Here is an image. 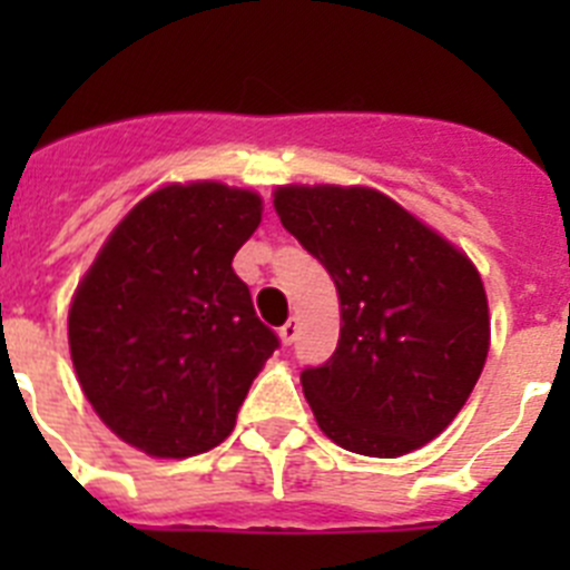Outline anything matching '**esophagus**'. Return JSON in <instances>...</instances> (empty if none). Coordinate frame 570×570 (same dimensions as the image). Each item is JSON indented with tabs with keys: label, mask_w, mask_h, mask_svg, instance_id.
I'll return each mask as SVG.
<instances>
[{
	"label": "esophagus",
	"mask_w": 570,
	"mask_h": 570,
	"mask_svg": "<svg viewBox=\"0 0 570 570\" xmlns=\"http://www.w3.org/2000/svg\"><path fill=\"white\" fill-rule=\"evenodd\" d=\"M296 334H299V322H296V320H288L279 328V336H282V342H285V345H294Z\"/></svg>",
	"instance_id": "esophagus-1"
}]
</instances>
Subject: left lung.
<instances>
[{
  "mask_svg": "<svg viewBox=\"0 0 570 570\" xmlns=\"http://www.w3.org/2000/svg\"><path fill=\"white\" fill-rule=\"evenodd\" d=\"M274 208L340 294V345L302 371L322 434L365 456L411 454L440 436L491 345L480 271L374 188L282 185Z\"/></svg>",
  "mask_w": 570,
  "mask_h": 570,
  "instance_id": "obj_1",
  "label": "left lung"
}]
</instances>
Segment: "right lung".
Masks as SVG:
<instances>
[{"mask_svg":"<svg viewBox=\"0 0 570 570\" xmlns=\"http://www.w3.org/2000/svg\"><path fill=\"white\" fill-rule=\"evenodd\" d=\"M262 223L254 190L165 185L102 245L68 314L70 360L99 420L159 460L205 454L279 347L230 262Z\"/></svg>","mask_w":570,"mask_h":570,"instance_id":"right-lung-1","label":"right lung"}]
</instances>
